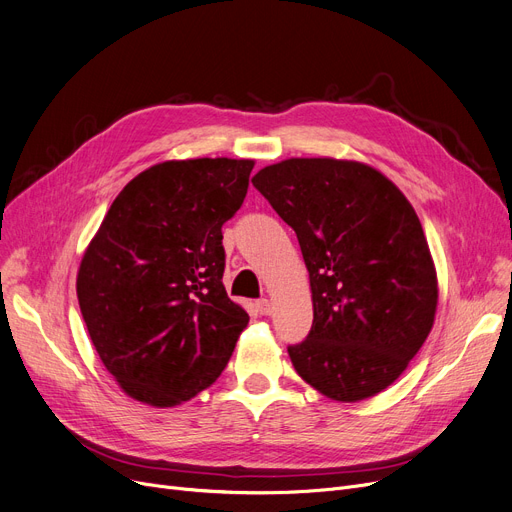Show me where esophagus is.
Masks as SVG:
<instances>
[{
	"instance_id": "1",
	"label": "esophagus",
	"mask_w": 512,
	"mask_h": 512,
	"mask_svg": "<svg viewBox=\"0 0 512 512\" xmlns=\"http://www.w3.org/2000/svg\"><path fill=\"white\" fill-rule=\"evenodd\" d=\"M255 307H257V311H259L261 315H270V313H272V303L267 301V299L257 301V303H255Z\"/></svg>"
}]
</instances>
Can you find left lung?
<instances>
[{
    "label": "left lung",
    "instance_id": "obj_1",
    "mask_svg": "<svg viewBox=\"0 0 512 512\" xmlns=\"http://www.w3.org/2000/svg\"><path fill=\"white\" fill-rule=\"evenodd\" d=\"M297 232L313 326L288 346L301 378L359 402L400 378L432 332L436 265L409 199L380 170L334 157H290L253 176Z\"/></svg>",
    "mask_w": 512,
    "mask_h": 512
}]
</instances>
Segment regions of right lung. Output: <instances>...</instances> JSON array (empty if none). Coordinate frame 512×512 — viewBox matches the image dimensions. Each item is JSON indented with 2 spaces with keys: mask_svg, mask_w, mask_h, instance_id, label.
<instances>
[{
  "mask_svg": "<svg viewBox=\"0 0 512 512\" xmlns=\"http://www.w3.org/2000/svg\"><path fill=\"white\" fill-rule=\"evenodd\" d=\"M253 159L161 161L134 176L76 276L95 351L134 400L166 409L220 378L249 315L222 284V226L245 201Z\"/></svg>",
  "mask_w": 512,
  "mask_h": 512,
  "instance_id": "1",
  "label": "right lung"
}]
</instances>
